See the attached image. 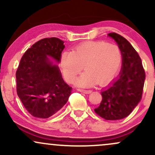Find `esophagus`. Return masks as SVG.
<instances>
[{"instance_id": "1", "label": "esophagus", "mask_w": 155, "mask_h": 155, "mask_svg": "<svg viewBox=\"0 0 155 155\" xmlns=\"http://www.w3.org/2000/svg\"><path fill=\"white\" fill-rule=\"evenodd\" d=\"M78 91H79V92H83V93H85V94H90V93H91V92H92L91 90H81V89H79V90H78Z\"/></svg>"}]
</instances>
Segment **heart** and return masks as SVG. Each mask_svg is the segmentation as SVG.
Listing matches in <instances>:
<instances>
[{"label":"heart","instance_id":"1","mask_svg":"<svg viewBox=\"0 0 155 155\" xmlns=\"http://www.w3.org/2000/svg\"><path fill=\"white\" fill-rule=\"evenodd\" d=\"M122 54L116 45L104 41L88 42L78 46L73 51H64L60 67L65 79L73 82L84 66L86 71L76 79L80 87L104 85L113 79L120 68Z\"/></svg>","mask_w":155,"mask_h":155}]
</instances>
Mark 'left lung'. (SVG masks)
Returning <instances> with one entry per match:
<instances>
[{"label": "left lung", "instance_id": "1", "mask_svg": "<svg viewBox=\"0 0 155 155\" xmlns=\"http://www.w3.org/2000/svg\"><path fill=\"white\" fill-rule=\"evenodd\" d=\"M108 35L120 48L122 69L120 76L101 92L102 101L95 112L106 120H119L128 116L140 102L145 71L138 52L127 39L116 33Z\"/></svg>", "mask_w": 155, "mask_h": 155}]
</instances>
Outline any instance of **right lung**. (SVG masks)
I'll list each match as a JSON object with an SVG mask.
<instances>
[{"mask_svg":"<svg viewBox=\"0 0 155 155\" xmlns=\"http://www.w3.org/2000/svg\"><path fill=\"white\" fill-rule=\"evenodd\" d=\"M64 41L58 38L38 41L27 50L16 72L17 92L33 117L47 119L63 107L72 87L64 81L59 67Z\"/></svg>","mask_w":155,"mask_h":155,"instance_id":"add662e5","label":"right lung"}]
</instances>
